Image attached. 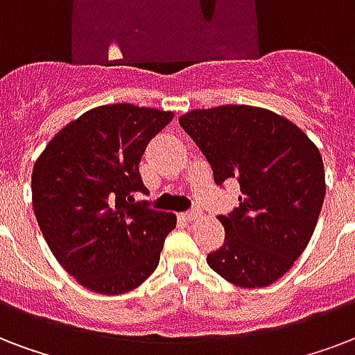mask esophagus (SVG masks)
Returning a JSON list of instances; mask_svg holds the SVG:
<instances>
[{"instance_id": "1", "label": "esophagus", "mask_w": 355, "mask_h": 355, "mask_svg": "<svg viewBox=\"0 0 355 355\" xmlns=\"http://www.w3.org/2000/svg\"><path fill=\"white\" fill-rule=\"evenodd\" d=\"M182 218L188 221H196L201 218V212H199V210H189V212H184Z\"/></svg>"}]
</instances>
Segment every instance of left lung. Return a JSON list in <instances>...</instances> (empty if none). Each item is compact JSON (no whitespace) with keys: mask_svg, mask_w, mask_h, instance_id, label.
I'll return each instance as SVG.
<instances>
[{"mask_svg":"<svg viewBox=\"0 0 355 355\" xmlns=\"http://www.w3.org/2000/svg\"><path fill=\"white\" fill-rule=\"evenodd\" d=\"M214 171L238 180V207L220 216L223 245L208 253L232 285L261 288L291 270L307 248L326 196L318 148L296 124L253 105H218L178 119Z\"/></svg>","mask_w":355,"mask_h":355,"instance_id":"left-lung-1","label":"left lung"}]
</instances>
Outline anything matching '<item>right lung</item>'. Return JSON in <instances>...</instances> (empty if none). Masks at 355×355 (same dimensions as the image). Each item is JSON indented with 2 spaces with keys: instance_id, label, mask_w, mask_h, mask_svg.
<instances>
[{
  "instance_id": "1",
  "label": "right lung",
  "mask_w": 355,
  "mask_h": 355,
  "mask_svg": "<svg viewBox=\"0 0 355 355\" xmlns=\"http://www.w3.org/2000/svg\"><path fill=\"white\" fill-rule=\"evenodd\" d=\"M173 113L100 105L67 124L35 162L31 191L40 231L61 266L98 294H123L158 268L175 214L135 201L148 193L139 162Z\"/></svg>"
}]
</instances>
